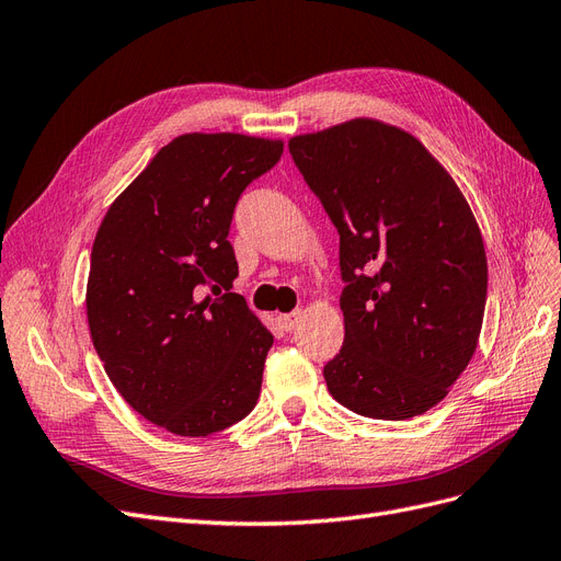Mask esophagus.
I'll use <instances>...</instances> for the list:
<instances>
[{"instance_id":"1","label":"esophagus","mask_w":561,"mask_h":561,"mask_svg":"<svg viewBox=\"0 0 561 561\" xmlns=\"http://www.w3.org/2000/svg\"><path fill=\"white\" fill-rule=\"evenodd\" d=\"M301 316H304V311H293V313H285V316H280L278 318V322H280V328L283 330H295L297 325H299V320H301Z\"/></svg>"}]
</instances>
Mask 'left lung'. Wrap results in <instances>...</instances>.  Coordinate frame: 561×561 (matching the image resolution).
I'll return each mask as SVG.
<instances>
[{"mask_svg": "<svg viewBox=\"0 0 561 561\" xmlns=\"http://www.w3.org/2000/svg\"><path fill=\"white\" fill-rule=\"evenodd\" d=\"M339 231L344 346L322 369L351 412H428L468 367L486 304V254L451 175L414 135L351 118L287 142Z\"/></svg>", "mask_w": 561, "mask_h": 561, "instance_id": "left-lung-1", "label": "left lung"}]
</instances>
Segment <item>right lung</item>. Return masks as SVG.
<instances>
[{"label": "right lung", "mask_w": 561, "mask_h": 561, "mask_svg": "<svg viewBox=\"0 0 561 561\" xmlns=\"http://www.w3.org/2000/svg\"><path fill=\"white\" fill-rule=\"evenodd\" d=\"M280 140L186 133L159 149L110 206L87 285L93 346L122 398L182 437H206L257 404L274 344L241 295L227 241L245 186Z\"/></svg>", "instance_id": "add662e5"}]
</instances>
